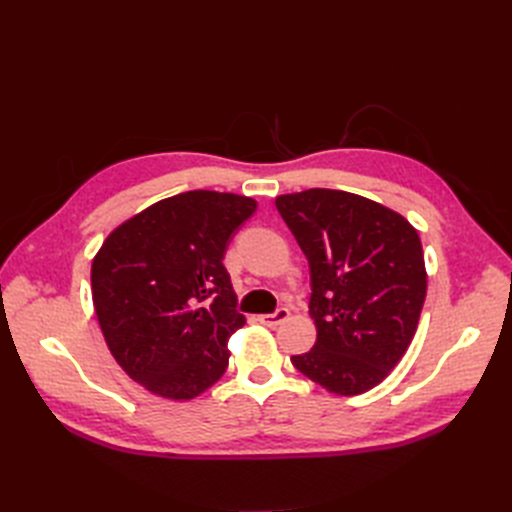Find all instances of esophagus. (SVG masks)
Returning <instances> with one entry per match:
<instances>
[{"label":"esophagus","mask_w":512,"mask_h":512,"mask_svg":"<svg viewBox=\"0 0 512 512\" xmlns=\"http://www.w3.org/2000/svg\"><path fill=\"white\" fill-rule=\"evenodd\" d=\"M288 316H290V312L282 307V309H277L275 314H262V316H258V320H260V324H265V327L275 329V327H280L282 322H286Z\"/></svg>","instance_id":"obj_1"}]
</instances>
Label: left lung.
<instances>
[{
  "label": "left lung",
  "instance_id": "obj_1",
  "mask_svg": "<svg viewBox=\"0 0 512 512\" xmlns=\"http://www.w3.org/2000/svg\"><path fill=\"white\" fill-rule=\"evenodd\" d=\"M275 205L307 256L318 331L292 365L335 395L374 389L406 354L421 318V237L404 215L352 192L312 188L277 196Z\"/></svg>",
  "mask_w": 512,
  "mask_h": 512
}]
</instances>
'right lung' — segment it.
I'll return each instance as SVG.
<instances>
[{
    "label": "right lung",
    "mask_w": 512,
    "mask_h": 512,
    "mask_svg": "<svg viewBox=\"0 0 512 512\" xmlns=\"http://www.w3.org/2000/svg\"><path fill=\"white\" fill-rule=\"evenodd\" d=\"M256 200L192 190L111 230L91 262V299L119 367L153 395L188 401L228 367L245 324L222 260Z\"/></svg>",
    "instance_id": "obj_1"
}]
</instances>
